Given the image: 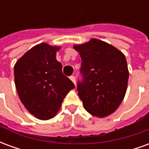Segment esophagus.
Segmentation results:
<instances>
[{
    "mask_svg": "<svg viewBox=\"0 0 149 149\" xmlns=\"http://www.w3.org/2000/svg\"><path fill=\"white\" fill-rule=\"evenodd\" d=\"M70 80H71L72 81V82H73V83H74L75 84V82H76V80H75V77L74 76H71V77H70Z\"/></svg>",
    "mask_w": 149,
    "mask_h": 149,
    "instance_id": "1",
    "label": "esophagus"
}]
</instances>
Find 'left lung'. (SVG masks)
Returning <instances> with one entry per match:
<instances>
[{
	"label": "left lung",
	"mask_w": 149,
	"mask_h": 149,
	"mask_svg": "<svg viewBox=\"0 0 149 149\" xmlns=\"http://www.w3.org/2000/svg\"><path fill=\"white\" fill-rule=\"evenodd\" d=\"M73 48L82 61V81H78L77 91L84 109L97 117L109 116L117 109L127 90L129 73L125 55L95 38Z\"/></svg>",
	"instance_id": "obj_1"
}]
</instances>
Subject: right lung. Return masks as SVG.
I'll return each instance as SVG.
<instances>
[{
    "label": "right lung",
    "mask_w": 149,
    "mask_h": 149,
    "mask_svg": "<svg viewBox=\"0 0 149 149\" xmlns=\"http://www.w3.org/2000/svg\"><path fill=\"white\" fill-rule=\"evenodd\" d=\"M57 46L41 43L18 60L14 66L15 85L26 109L40 120L54 117L65 96L75 88L62 73L56 59Z\"/></svg>",
    "instance_id": "obj_1"
}]
</instances>
